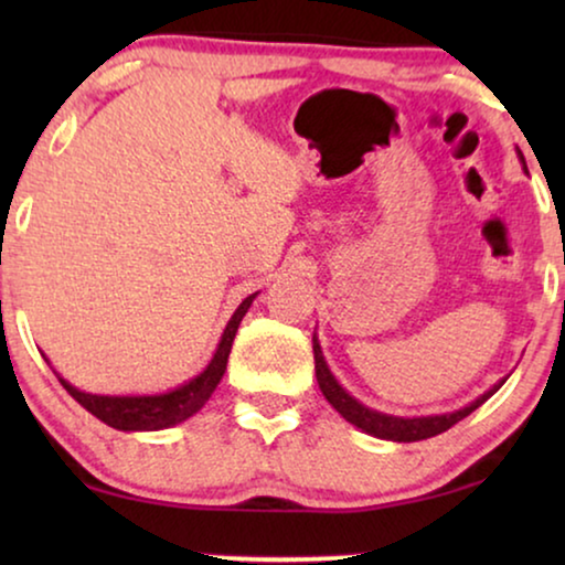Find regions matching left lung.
Masks as SVG:
<instances>
[{
	"label": "left lung",
	"instance_id": "obj_1",
	"mask_svg": "<svg viewBox=\"0 0 565 565\" xmlns=\"http://www.w3.org/2000/svg\"><path fill=\"white\" fill-rule=\"evenodd\" d=\"M524 161V159H522ZM313 360H316V381H319V388L331 406L337 408L339 414L344 416L347 422L354 424V427L367 431V435L381 437V439H393V443H419V439L443 435L458 424L460 419H466L468 414H473L483 401H489L493 393H497L504 381H499L493 388H489L483 396H478L473 404L458 408L452 414H437V416H414V419H404V416H391V414H381L375 408H367L365 404H360L358 398H352L342 385L337 383V377L331 375V370L323 360L321 344L319 339L313 337Z\"/></svg>",
	"mask_w": 565,
	"mask_h": 565
}]
</instances>
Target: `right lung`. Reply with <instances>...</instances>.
<instances>
[{
	"label": "right lung",
	"mask_w": 565,
	"mask_h": 565,
	"mask_svg": "<svg viewBox=\"0 0 565 565\" xmlns=\"http://www.w3.org/2000/svg\"><path fill=\"white\" fill-rule=\"evenodd\" d=\"M254 298H257V292L244 298L242 306L236 308L234 316H231L226 329H223L218 350H215L213 360L207 362L203 373L180 385V388L157 393V396H97V393H84L79 388H74L72 383L64 381V377H58V381L68 393H72V398L79 401L89 414H95L99 422L107 424V427L120 431H153L174 427V424L198 414L200 408L205 406V401L211 398L215 385L221 383L223 373H226V362L231 354V344H234L236 329L246 311H249Z\"/></svg>",
	"instance_id": "add662e5"
}]
</instances>
